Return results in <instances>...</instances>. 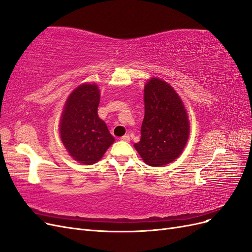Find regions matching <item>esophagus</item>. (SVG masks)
Masks as SVG:
<instances>
[{
	"mask_svg": "<svg viewBox=\"0 0 252 252\" xmlns=\"http://www.w3.org/2000/svg\"><path fill=\"white\" fill-rule=\"evenodd\" d=\"M121 140L124 141V142H129V141H130V136H129L128 134H125V135L122 136Z\"/></svg>",
	"mask_w": 252,
	"mask_h": 252,
	"instance_id": "34e87169",
	"label": "esophagus"
}]
</instances>
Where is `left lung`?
Listing matches in <instances>:
<instances>
[{"label": "left lung", "instance_id": "obj_1", "mask_svg": "<svg viewBox=\"0 0 252 252\" xmlns=\"http://www.w3.org/2000/svg\"><path fill=\"white\" fill-rule=\"evenodd\" d=\"M144 103L141 140L134 148L147 165H167L180 157L189 138L184 104L168 83L158 78L145 85Z\"/></svg>", "mask_w": 252, "mask_h": 252}]
</instances>
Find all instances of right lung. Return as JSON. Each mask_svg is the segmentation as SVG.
<instances>
[{"label":"right lung","mask_w":252,"mask_h":252,"mask_svg":"<svg viewBox=\"0 0 252 252\" xmlns=\"http://www.w3.org/2000/svg\"><path fill=\"white\" fill-rule=\"evenodd\" d=\"M100 90L82 84L68 96L60 121L61 140L68 154L82 164L100 161L114 142L105 122L97 116Z\"/></svg>","instance_id":"1"}]
</instances>
